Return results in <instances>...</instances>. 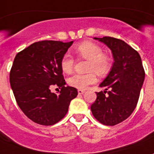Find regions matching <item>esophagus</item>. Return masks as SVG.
Instances as JSON below:
<instances>
[{"instance_id":"1","label":"esophagus","mask_w":154,"mask_h":154,"mask_svg":"<svg viewBox=\"0 0 154 154\" xmlns=\"http://www.w3.org/2000/svg\"><path fill=\"white\" fill-rule=\"evenodd\" d=\"M77 92H78V94H82L84 92H85V91L84 90H82V89H78L77 90Z\"/></svg>"}]
</instances>
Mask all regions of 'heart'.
I'll return each instance as SVG.
<instances>
[{
  "mask_svg": "<svg viewBox=\"0 0 154 154\" xmlns=\"http://www.w3.org/2000/svg\"><path fill=\"white\" fill-rule=\"evenodd\" d=\"M77 56L88 60L86 74H75L68 79V84L77 89H85L89 85L96 82L97 76L95 72L103 77L109 73L112 68V59L109 54L103 52V49L99 44L91 41H85L75 49ZM75 60L69 54H64L60 61L62 71L66 74L73 72Z\"/></svg>",
  "mask_w": 154,
  "mask_h": 154,
  "instance_id": "1",
  "label": "heart"
}]
</instances>
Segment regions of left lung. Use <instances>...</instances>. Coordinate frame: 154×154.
Listing matches in <instances>:
<instances>
[{"label": "left lung", "mask_w": 154, "mask_h": 154, "mask_svg": "<svg viewBox=\"0 0 154 154\" xmlns=\"http://www.w3.org/2000/svg\"><path fill=\"white\" fill-rule=\"evenodd\" d=\"M94 39L111 49L114 62L109 75L100 84L104 91L96 92L97 98L91 109L100 123L115 126L135 110L145 72L139 53L125 42L111 36Z\"/></svg>", "instance_id": "obj_1"}]
</instances>
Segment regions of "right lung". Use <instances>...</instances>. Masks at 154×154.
Returning <instances> with one entry per match:
<instances>
[{
  "instance_id": "add662e5",
  "label": "right lung",
  "mask_w": 154,
  "mask_h": 154,
  "mask_svg": "<svg viewBox=\"0 0 154 154\" xmlns=\"http://www.w3.org/2000/svg\"><path fill=\"white\" fill-rule=\"evenodd\" d=\"M72 42L42 41L19 52L10 72V82L18 105L35 123L51 126L65 117L77 90L65 86L60 61ZM53 87L61 90L51 92Z\"/></svg>"
}]
</instances>
